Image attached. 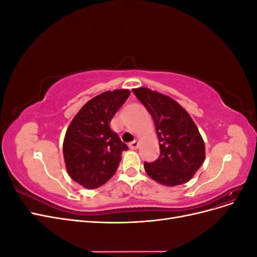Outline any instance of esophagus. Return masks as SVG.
<instances>
[{"label": "esophagus", "instance_id": "obj_1", "mask_svg": "<svg viewBox=\"0 0 257 257\" xmlns=\"http://www.w3.org/2000/svg\"><path fill=\"white\" fill-rule=\"evenodd\" d=\"M138 142L137 141H134V142H132V143H130L128 144V147H130V149H133V150H135V149H137L138 148Z\"/></svg>", "mask_w": 257, "mask_h": 257}]
</instances>
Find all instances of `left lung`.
<instances>
[{
    "mask_svg": "<svg viewBox=\"0 0 257 257\" xmlns=\"http://www.w3.org/2000/svg\"><path fill=\"white\" fill-rule=\"evenodd\" d=\"M133 92L151 114L160 143V157L145 162L146 173L163 185L186 183L205 161V144L195 123L173 98L147 88Z\"/></svg>",
    "mask_w": 257,
    "mask_h": 257,
    "instance_id": "1",
    "label": "left lung"
}]
</instances>
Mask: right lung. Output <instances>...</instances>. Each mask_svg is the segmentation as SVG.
Instances as JSON below:
<instances>
[{
  "label": "right lung",
  "mask_w": 257,
  "mask_h": 257,
  "mask_svg": "<svg viewBox=\"0 0 257 257\" xmlns=\"http://www.w3.org/2000/svg\"><path fill=\"white\" fill-rule=\"evenodd\" d=\"M128 90L107 91L90 99L68 126L63 154L74 181L93 190L106 183L119 167L127 146L110 128V121L130 96Z\"/></svg>",
  "instance_id": "obj_1"
}]
</instances>
